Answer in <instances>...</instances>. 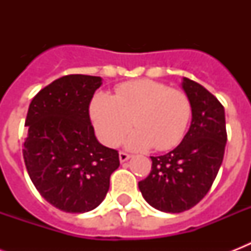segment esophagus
<instances>
[{"instance_id": "esophagus-1", "label": "esophagus", "mask_w": 251, "mask_h": 251, "mask_svg": "<svg viewBox=\"0 0 251 251\" xmlns=\"http://www.w3.org/2000/svg\"><path fill=\"white\" fill-rule=\"evenodd\" d=\"M130 155L127 152H124V151H121V152H120V161H121V163H125V161H127L130 159Z\"/></svg>"}]
</instances>
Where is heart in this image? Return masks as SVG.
I'll return each mask as SVG.
<instances>
[{"label":"heart","instance_id":"heart-1","mask_svg":"<svg viewBox=\"0 0 251 251\" xmlns=\"http://www.w3.org/2000/svg\"><path fill=\"white\" fill-rule=\"evenodd\" d=\"M90 113L99 139L108 147L117 146L134 124L137 129L125 141L127 149L153 146L165 151L178 145L186 133L191 102L183 91L142 79L118 86L113 96L95 95Z\"/></svg>","mask_w":251,"mask_h":251}]
</instances>
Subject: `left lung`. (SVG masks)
<instances>
[{
	"instance_id": "8db88e82",
	"label": "left lung",
	"mask_w": 251,
	"mask_h": 251,
	"mask_svg": "<svg viewBox=\"0 0 251 251\" xmlns=\"http://www.w3.org/2000/svg\"><path fill=\"white\" fill-rule=\"evenodd\" d=\"M191 102V125L182 142L163 156H151L150 175L138 182L153 208L178 214L204 198L223 163L226 143L224 106L203 86L183 78Z\"/></svg>"
}]
</instances>
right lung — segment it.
Instances as JSON below:
<instances>
[{
	"label": "right lung",
	"mask_w": 251,
	"mask_h": 251,
	"mask_svg": "<svg viewBox=\"0 0 251 251\" xmlns=\"http://www.w3.org/2000/svg\"><path fill=\"white\" fill-rule=\"evenodd\" d=\"M101 78L65 75L36 94L25 126L23 157L37 191L65 212L83 214L104 201L118 152L99 143L90 102Z\"/></svg>",
	"instance_id": "1"
}]
</instances>
